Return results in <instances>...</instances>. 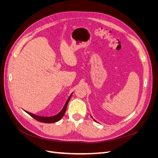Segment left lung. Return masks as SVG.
<instances>
[{
    "label": "left lung",
    "instance_id": "1",
    "mask_svg": "<svg viewBox=\"0 0 158 158\" xmlns=\"http://www.w3.org/2000/svg\"><path fill=\"white\" fill-rule=\"evenodd\" d=\"M91 117H92V116H91ZM94 121H95V120H94ZM95 121V122H97L96 121Z\"/></svg>",
    "mask_w": 158,
    "mask_h": 158
}]
</instances>
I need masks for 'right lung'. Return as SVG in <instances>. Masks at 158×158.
Masks as SVG:
<instances>
[{
    "label": "right lung",
    "mask_w": 158,
    "mask_h": 158,
    "mask_svg": "<svg viewBox=\"0 0 158 158\" xmlns=\"http://www.w3.org/2000/svg\"><path fill=\"white\" fill-rule=\"evenodd\" d=\"M72 95H73V93H72L70 94V95L69 96V98H68L67 101H66V103L64 104V106L63 107V108L62 109L61 111L57 114H56V115H54V116H52V117H41V116H39V115H36V114H32L31 113H29L27 112L26 111H25L27 114H29L30 115L33 117L34 119H35V120L40 121V122H41V123H55V122H57L60 121V119L63 118V117L64 116V114L66 112V107H67V105H68V103L69 102V100L70 99L71 97H72Z\"/></svg>",
    "instance_id": "right-lung-1"
}]
</instances>
